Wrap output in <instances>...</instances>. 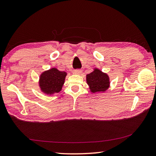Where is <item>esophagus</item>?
<instances>
[{
    "label": "esophagus",
    "instance_id": "obj_1",
    "mask_svg": "<svg viewBox=\"0 0 156 156\" xmlns=\"http://www.w3.org/2000/svg\"><path fill=\"white\" fill-rule=\"evenodd\" d=\"M74 73L76 74V75H81L82 73V71L80 70V69H76L74 71Z\"/></svg>",
    "mask_w": 156,
    "mask_h": 156
}]
</instances>
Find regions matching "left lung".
Masks as SVG:
<instances>
[{"instance_id": "1", "label": "left lung", "mask_w": 156, "mask_h": 156, "mask_svg": "<svg viewBox=\"0 0 156 156\" xmlns=\"http://www.w3.org/2000/svg\"><path fill=\"white\" fill-rule=\"evenodd\" d=\"M87 82L93 93L104 92L109 86L108 75L98 69H95L94 71L87 75Z\"/></svg>"}]
</instances>
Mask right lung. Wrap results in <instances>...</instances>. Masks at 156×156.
Returning <instances> with one entry per match:
<instances>
[{"mask_svg": "<svg viewBox=\"0 0 156 156\" xmlns=\"http://www.w3.org/2000/svg\"><path fill=\"white\" fill-rule=\"evenodd\" d=\"M67 73L56 68H52L44 71L40 76V88L47 94L58 93L64 85Z\"/></svg>", "mask_w": 156, "mask_h": 156, "instance_id": "1", "label": "right lung"}]
</instances>
